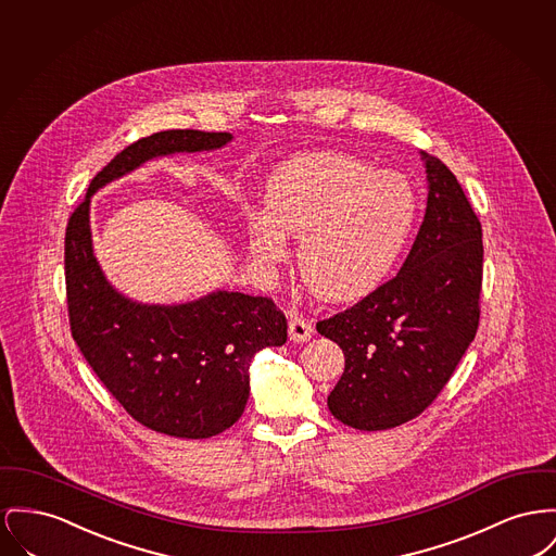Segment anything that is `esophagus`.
Listing matches in <instances>:
<instances>
[{
	"mask_svg": "<svg viewBox=\"0 0 556 556\" xmlns=\"http://www.w3.org/2000/svg\"><path fill=\"white\" fill-rule=\"evenodd\" d=\"M288 333H290V340H294V342H306L313 336V326L302 315H290Z\"/></svg>",
	"mask_w": 556,
	"mask_h": 556,
	"instance_id": "34e87169",
	"label": "esophagus"
}]
</instances>
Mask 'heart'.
Instances as JSON below:
<instances>
[{
  "label": "heart",
  "instance_id": "b5f03b06",
  "mask_svg": "<svg viewBox=\"0 0 556 556\" xmlns=\"http://www.w3.org/2000/svg\"><path fill=\"white\" fill-rule=\"evenodd\" d=\"M266 212L248 218L250 252L262 262L286 256V235L300 237L304 283L326 300L371 290L403 252L418 216L412 180L376 172L344 153H313L281 165L264 189Z\"/></svg>",
  "mask_w": 556,
  "mask_h": 556
}]
</instances>
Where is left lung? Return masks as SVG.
I'll list each match as a JSON object with an SVG mask.
<instances>
[{"mask_svg": "<svg viewBox=\"0 0 556 556\" xmlns=\"http://www.w3.org/2000/svg\"><path fill=\"white\" fill-rule=\"evenodd\" d=\"M425 223L391 281L317 331L344 353L327 396L342 425L387 430L420 416L443 391L479 327L483 230L452 169L422 153Z\"/></svg>", "mask_w": 556, "mask_h": 556, "instance_id": "1", "label": "left lung"}]
</instances>
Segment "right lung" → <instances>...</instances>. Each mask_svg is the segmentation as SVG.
<instances>
[{"label": "right lung", "instance_id": "add662e5", "mask_svg": "<svg viewBox=\"0 0 556 556\" xmlns=\"http://www.w3.org/2000/svg\"><path fill=\"white\" fill-rule=\"evenodd\" d=\"M229 131L165 130L140 138L92 178L68 218L65 279L73 340L122 407L155 432L207 439L235 425L250 396V363L288 340L270 298L212 292L185 304H140L119 294L92 250L90 199L149 160L214 151Z\"/></svg>", "mask_w": 556, "mask_h": 556}]
</instances>
